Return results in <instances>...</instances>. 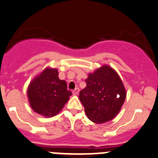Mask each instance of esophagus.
Here are the masks:
<instances>
[{
    "mask_svg": "<svg viewBox=\"0 0 158 158\" xmlns=\"http://www.w3.org/2000/svg\"><path fill=\"white\" fill-rule=\"evenodd\" d=\"M78 93H79V88H75L74 90L73 91V95H77Z\"/></svg>",
    "mask_w": 158,
    "mask_h": 158,
    "instance_id": "obj_1",
    "label": "esophagus"
}]
</instances>
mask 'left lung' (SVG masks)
Masks as SVG:
<instances>
[{
  "label": "left lung",
  "mask_w": 158,
  "mask_h": 158,
  "mask_svg": "<svg viewBox=\"0 0 158 158\" xmlns=\"http://www.w3.org/2000/svg\"><path fill=\"white\" fill-rule=\"evenodd\" d=\"M85 82L87 86L80 91L79 99L87 117L99 124L113 119L127 97V91L118 73L105 64L88 73Z\"/></svg>",
  "instance_id": "1"
}]
</instances>
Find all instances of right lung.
<instances>
[{"instance_id":"add662e5","label":"right lung","mask_w":158,"mask_h":158,"mask_svg":"<svg viewBox=\"0 0 158 158\" xmlns=\"http://www.w3.org/2000/svg\"><path fill=\"white\" fill-rule=\"evenodd\" d=\"M56 68L47 67L33 78L27 90L32 110L44 117L55 116L72 95L65 81L59 79Z\"/></svg>"}]
</instances>
